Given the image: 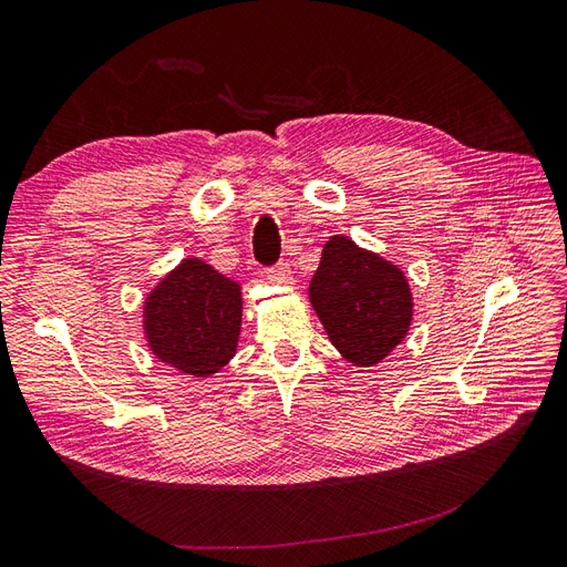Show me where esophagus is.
Masks as SVG:
<instances>
[{"instance_id": "34e87169", "label": "esophagus", "mask_w": 567, "mask_h": 567, "mask_svg": "<svg viewBox=\"0 0 567 567\" xmlns=\"http://www.w3.org/2000/svg\"><path fill=\"white\" fill-rule=\"evenodd\" d=\"M266 278L272 285H280V287H291V285H295V276H291V270H289L287 264H278L276 268H270Z\"/></svg>"}]
</instances>
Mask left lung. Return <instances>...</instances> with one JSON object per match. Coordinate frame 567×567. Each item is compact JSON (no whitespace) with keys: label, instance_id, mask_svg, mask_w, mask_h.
I'll return each instance as SVG.
<instances>
[{"label":"left lung","instance_id":"1","mask_svg":"<svg viewBox=\"0 0 567 567\" xmlns=\"http://www.w3.org/2000/svg\"><path fill=\"white\" fill-rule=\"evenodd\" d=\"M310 306L331 346L352 367H375L400 346L411 329L413 297L400 266L331 236L308 287Z\"/></svg>","mask_w":567,"mask_h":567}]
</instances>
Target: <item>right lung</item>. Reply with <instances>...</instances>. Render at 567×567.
<instances>
[{"instance_id": "1", "label": "right lung", "mask_w": 567, "mask_h": 567, "mask_svg": "<svg viewBox=\"0 0 567 567\" xmlns=\"http://www.w3.org/2000/svg\"><path fill=\"white\" fill-rule=\"evenodd\" d=\"M243 322L240 285L203 259H182L144 299V339L154 358L194 379L234 360Z\"/></svg>"}]
</instances>
